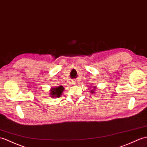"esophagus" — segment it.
<instances>
[{
  "label": "esophagus",
  "mask_w": 147,
  "mask_h": 147,
  "mask_svg": "<svg viewBox=\"0 0 147 147\" xmlns=\"http://www.w3.org/2000/svg\"><path fill=\"white\" fill-rule=\"evenodd\" d=\"M72 84H76V81H72Z\"/></svg>",
  "instance_id": "esophagus-1"
}]
</instances>
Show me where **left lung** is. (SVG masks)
I'll return each instance as SVG.
<instances>
[{"instance_id": "left-lung-1", "label": "left lung", "mask_w": 147, "mask_h": 147, "mask_svg": "<svg viewBox=\"0 0 147 147\" xmlns=\"http://www.w3.org/2000/svg\"><path fill=\"white\" fill-rule=\"evenodd\" d=\"M91 93H93V90H92V92H91Z\"/></svg>"}]
</instances>
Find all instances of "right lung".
Returning <instances> with one entry per match:
<instances>
[{"instance_id":"right-lung-1","label":"right lung","mask_w":147,"mask_h":147,"mask_svg":"<svg viewBox=\"0 0 147 147\" xmlns=\"http://www.w3.org/2000/svg\"><path fill=\"white\" fill-rule=\"evenodd\" d=\"M64 90V88L61 86H58L55 88H53L52 90H51V94H52V96L53 97H59L61 94L63 93V91Z\"/></svg>"}]
</instances>
